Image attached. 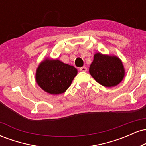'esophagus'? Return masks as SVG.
Listing matches in <instances>:
<instances>
[{
  "label": "esophagus",
  "mask_w": 146,
  "mask_h": 146,
  "mask_svg": "<svg viewBox=\"0 0 146 146\" xmlns=\"http://www.w3.org/2000/svg\"><path fill=\"white\" fill-rule=\"evenodd\" d=\"M80 71H82V72H86L87 71V68L85 66H83V67L80 68Z\"/></svg>",
  "instance_id": "1"
}]
</instances>
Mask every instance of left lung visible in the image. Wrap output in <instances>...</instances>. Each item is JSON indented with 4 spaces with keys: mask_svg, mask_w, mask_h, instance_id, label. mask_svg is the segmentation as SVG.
Instances as JSON below:
<instances>
[{
    "mask_svg": "<svg viewBox=\"0 0 146 146\" xmlns=\"http://www.w3.org/2000/svg\"><path fill=\"white\" fill-rule=\"evenodd\" d=\"M89 73L102 86L112 87L121 82L125 71L123 64L117 57L96 53L89 67Z\"/></svg>",
    "mask_w": 146,
    "mask_h": 146,
    "instance_id": "left-lung-1",
    "label": "left lung"
}]
</instances>
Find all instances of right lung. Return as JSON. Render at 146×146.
<instances>
[{"label":"right lung","mask_w":146,"mask_h":146,"mask_svg":"<svg viewBox=\"0 0 146 146\" xmlns=\"http://www.w3.org/2000/svg\"><path fill=\"white\" fill-rule=\"evenodd\" d=\"M78 74L73 66L58 60H46L37 68L36 79L38 84L50 94L64 93Z\"/></svg>","instance_id":"right-lung-1"}]
</instances>
